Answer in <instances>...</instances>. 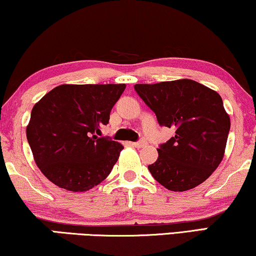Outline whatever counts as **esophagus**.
Wrapping results in <instances>:
<instances>
[{
  "instance_id": "1",
  "label": "esophagus",
  "mask_w": 256,
  "mask_h": 256,
  "mask_svg": "<svg viewBox=\"0 0 256 256\" xmlns=\"http://www.w3.org/2000/svg\"><path fill=\"white\" fill-rule=\"evenodd\" d=\"M131 145L133 147H136V148H142V147H144L146 145V142L145 140H140V142H132Z\"/></svg>"
}]
</instances>
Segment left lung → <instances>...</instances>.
<instances>
[{
	"mask_svg": "<svg viewBox=\"0 0 256 256\" xmlns=\"http://www.w3.org/2000/svg\"><path fill=\"white\" fill-rule=\"evenodd\" d=\"M134 89L161 126L175 128V136L158 148L150 174L172 192L200 186L225 153L231 122L220 95L188 78L136 84Z\"/></svg>",
	"mask_w": 256,
	"mask_h": 256,
	"instance_id": "left-lung-1",
	"label": "left lung"
}]
</instances>
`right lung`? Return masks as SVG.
<instances>
[{
	"label": "right lung",
	"instance_id": "add662e5",
	"mask_svg": "<svg viewBox=\"0 0 256 256\" xmlns=\"http://www.w3.org/2000/svg\"><path fill=\"white\" fill-rule=\"evenodd\" d=\"M125 87L61 84L34 104L26 138L38 168L52 183L81 192L110 174L124 147L97 136Z\"/></svg>",
	"mask_w": 256,
	"mask_h": 256
}]
</instances>
